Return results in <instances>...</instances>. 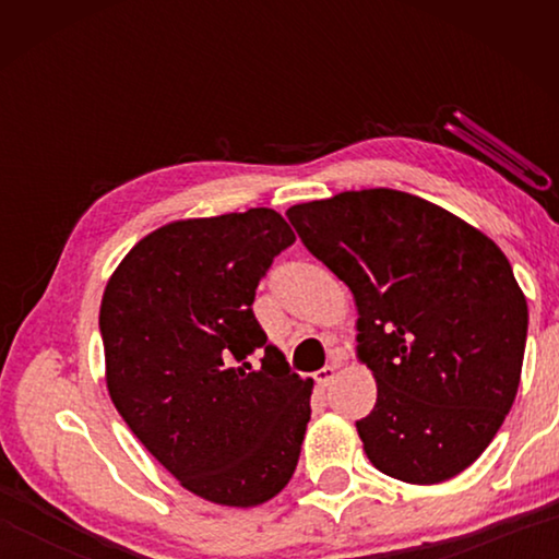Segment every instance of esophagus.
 Wrapping results in <instances>:
<instances>
[{"instance_id":"esophagus-1","label":"esophagus","mask_w":559,"mask_h":559,"mask_svg":"<svg viewBox=\"0 0 559 559\" xmlns=\"http://www.w3.org/2000/svg\"><path fill=\"white\" fill-rule=\"evenodd\" d=\"M335 374H337V362L323 367V370H318V372H316V382H318V386H328L330 382L335 380Z\"/></svg>"}]
</instances>
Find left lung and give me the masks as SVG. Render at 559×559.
I'll return each mask as SVG.
<instances>
[{"label":"left lung","instance_id":"left-lung-1","mask_svg":"<svg viewBox=\"0 0 559 559\" xmlns=\"http://www.w3.org/2000/svg\"><path fill=\"white\" fill-rule=\"evenodd\" d=\"M353 290L357 357L377 382L357 421L367 459L404 484L468 468L515 402L527 302L484 231L421 197L359 189L286 212Z\"/></svg>","mask_w":559,"mask_h":559}]
</instances>
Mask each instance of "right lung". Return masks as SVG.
I'll return each instance as SVG.
<instances>
[{"label": "right lung", "instance_id": "right-lung-1", "mask_svg": "<svg viewBox=\"0 0 559 559\" xmlns=\"http://www.w3.org/2000/svg\"><path fill=\"white\" fill-rule=\"evenodd\" d=\"M293 241L266 206L173 222L132 246L103 293L112 404L179 484L212 503H266L298 466L313 380L290 372L251 310ZM253 348L259 371L245 362Z\"/></svg>", "mask_w": 559, "mask_h": 559}]
</instances>
